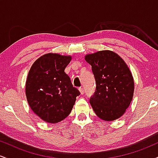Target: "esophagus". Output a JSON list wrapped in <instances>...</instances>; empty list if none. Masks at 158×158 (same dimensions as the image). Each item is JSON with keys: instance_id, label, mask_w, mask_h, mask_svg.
I'll return each mask as SVG.
<instances>
[{"instance_id": "1", "label": "esophagus", "mask_w": 158, "mask_h": 158, "mask_svg": "<svg viewBox=\"0 0 158 158\" xmlns=\"http://www.w3.org/2000/svg\"><path fill=\"white\" fill-rule=\"evenodd\" d=\"M79 91H80L81 94H84V93H85L84 88H79Z\"/></svg>"}]
</instances>
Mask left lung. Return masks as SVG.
I'll use <instances>...</instances> for the list:
<instances>
[{
  "label": "left lung",
  "mask_w": 158,
  "mask_h": 158,
  "mask_svg": "<svg viewBox=\"0 0 158 158\" xmlns=\"http://www.w3.org/2000/svg\"><path fill=\"white\" fill-rule=\"evenodd\" d=\"M91 65L96 80V91L90 103L96 114L106 121L119 118L133 98L135 83L123 59L110 50H102L85 57Z\"/></svg>",
  "instance_id": "8db88e82"
}]
</instances>
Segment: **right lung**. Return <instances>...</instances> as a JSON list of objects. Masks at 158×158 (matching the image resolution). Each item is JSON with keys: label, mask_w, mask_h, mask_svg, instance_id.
Wrapping results in <instances>:
<instances>
[{"label": "right lung", "mask_w": 158, "mask_h": 158, "mask_svg": "<svg viewBox=\"0 0 158 158\" xmlns=\"http://www.w3.org/2000/svg\"><path fill=\"white\" fill-rule=\"evenodd\" d=\"M71 56L48 53L32 65L26 81V96L32 111L50 123L63 120L70 114L80 95L64 69Z\"/></svg>", "instance_id": "add662e5"}]
</instances>
